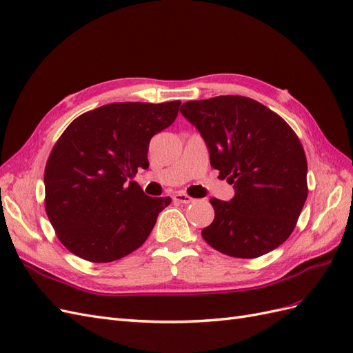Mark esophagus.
<instances>
[{
    "label": "esophagus",
    "instance_id": "34e87169",
    "mask_svg": "<svg viewBox=\"0 0 353 353\" xmlns=\"http://www.w3.org/2000/svg\"><path fill=\"white\" fill-rule=\"evenodd\" d=\"M174 200L178 201V203H184V205H188V203H191L194 199L190 197V196L185 194V193H176V194L174 196Z\"/></svg>",
    "mask_w": 353,
    "mask_h": 353
}]
</instances>
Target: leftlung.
<instances>
[{"label": "left lung", "instance_id": "8db88e82", "mask_svg": "<svg viewBox=\"0 0 353 353\" xmlns=\"http://www.w3.org/2000/svg\"><path fill=\"white\" fill-rule=\"evenodd\" d=\"M181 113L200 131L212 168L236 190L230 201L210 199L215 219L203 228V239L243 259L279 248L307 197V163L296 132L281 116L243 95L187 101Z\"/></svg>", "mask_w": 353, "mask_h": 353}]
</instances>
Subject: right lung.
<instances>
[{
  "label": "right lung",
  "mask_w": 353,
  "mask_h": 353,
  "mask_svg": "<svg viewBox=\"0 0 353 353\" xmlns=\"http://www.w3.org/2000/svg\"><path fill=\"white\" fill-rule=\"evenodd\" d=\"M181 101L112 103L77 117L46 165V212L59 240L79 258L105 263L150 236L172 199L150 197L132 178L148 168L152 137L174 123Z\"/></svg>",
  "instance_id": "right-lung-1"
}]
</instances>
